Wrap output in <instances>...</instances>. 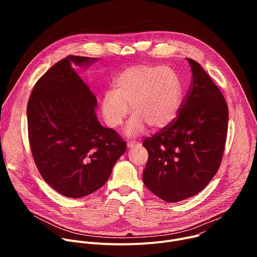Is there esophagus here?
Wrapping results in <instances>:
<instances>
[{
	"instance_id": "esophagus-1",
	"label": "esophagus",
	"mask_w": 257,
	"mask_h": 257,
	"mask_svg": "<svg viewBox=\"0 0 257 257\" xmlns=\"http://www.w3.org/2000/svg\"><path fill=\"white\" fill-rule=\"evenodd\" d=\"M139 145V143L137 141H128L127 142V148L130 150V149H133V148H137V146Z\"/></svg>"
}]
</instances>
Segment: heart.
I'll list each match as a JSON object with an SVG mask.
<instances>
[{"label": "heart", "instance_id": "1", "mask_svg": "<svg viewBox=\"0 0 257 257\" xmlns=\"http://www.w3.org/2000/svg\"><path fill=\"white\" fill-rule=\"evenodd\" d=\"M182 100V88L176 73L164 66L138 64L127 67L114 80V89L103 92L100 112L112 128L134 113L124 132L136 136L146 127L159 131L176 120Z\"/></svg>", "mask_w": 257, "mask_h": 257}]
</instances>
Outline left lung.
<instances>
[{
  "label": "left lung",
  "instance_id": "8db88e82",
  "mask_svg": "<svg viewBox=\"0 0 257 257\" xmlns=\"http://www.w3.org/2000/svg\"><path fill=\"white\" fill-rule=\"evenodd\" d=\"M192 83L179 115L166 129L146 138L144 185L167 202L192 197L207 186L221 165L229 112L227 102L203 68L187 58Z\"/></svg>",
  "mask_w": 257,
  "mask_h": 257
}]
</instances>
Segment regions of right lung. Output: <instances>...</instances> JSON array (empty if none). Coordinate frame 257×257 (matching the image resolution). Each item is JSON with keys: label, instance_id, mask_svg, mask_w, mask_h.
Instances as JSON below:
<instances>
[{"label": "right lung", "instance_id": "right-lung-1", "mask_svg": "<svg viewBox=\"0 0 257 257\" xmlns=\"http://www.w3.org/2000/svg\"><path fill=\"white\" fill-rule=\"evenodd\" d=\"M95 61L72 55L59 61L36 82L27 104L35 165L53 189L70 198L104 185L127 146L115 130L99 124L96 97L74 69Z\"/></svg>", "mask_w": 257, "mask_h": 257}]
</instances>
